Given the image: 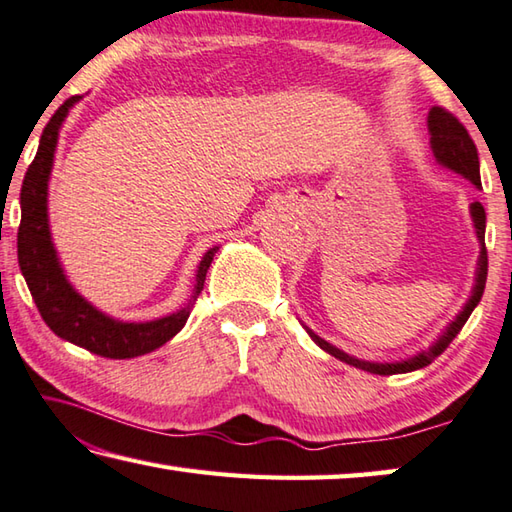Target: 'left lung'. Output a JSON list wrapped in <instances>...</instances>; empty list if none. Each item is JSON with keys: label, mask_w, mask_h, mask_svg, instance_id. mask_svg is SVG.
<instances>
[{"label": "left lung", "mask_w": 512, "mask_h": 512, "mask_svg": "<svg viewBox=\"0 0 512 512\" xmlns=\"http://www.w3.org/2000/svg\"><path fill=\"white\" fill-rule=\"evenodd\" d=\"M427 132H430V147L432 154L439 165H443L445 170H452L454 174H461L463 179H468L472 185L481 188V176H479V154L477 147L472 143V138L468 134V129L463 127L457 118H454L450 111H445L441 107H432L430 114H427ZM470 217L472 224H475V235L479 239V259H477V268H475V286H472V293L468 297V302L463 304V309L457 313L445 331L436 338L430 347L414 353V356H407L403 360H394V362H374V360H360L356 356H349L338 347H333L331 342L320 338L318 333L311 331L306 324L302 327L309 333L311 340L324 349L329 356L338 358L347 365L369 371V374H378V376H392V374H407V371H416L423 369L434 362V358H439L441 353L448 349L450 342L457 338V333L463 329V324L468 322L470 313L475 311V306L481 302L483 288H486V277H488V253H486V210L479 201H475L470 206Z\"/></svg>", "instance_id": "left-lung-1"}]
</instances>
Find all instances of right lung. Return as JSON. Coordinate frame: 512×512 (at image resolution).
Segmentation results:
<instances>
[{
	"label": "right lung",
	"instance_id": "obj_1",
	"mask_svg": "<svg viewBox=\"0 0 512 512\" xmlns=\"http://www.w3.org/2000/svg\"><path fill=\"white\" fill-rule=\"evenodd\" d=\"M78 100H82V96L64 100V105L51 116L42 132L35 159L26 170L20 194L22 221L17 230V259H20L22 275L29 284L37 311L55 336L102 358L125 360L145 356V353L163 347L185 327L197 295L203 291L206 273L219 246L210 248L201 257L190 300L179 311L150 322H123L111 318L73 288L51 239L49 179L62 123Z\"/></svg>",
	"mask_w": 512,
	"mask_h": 512
}]
</instances>
